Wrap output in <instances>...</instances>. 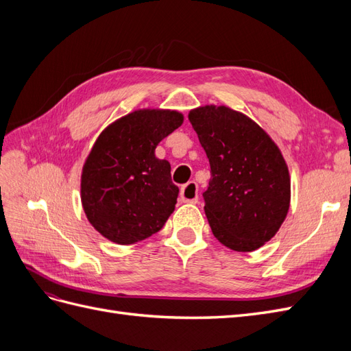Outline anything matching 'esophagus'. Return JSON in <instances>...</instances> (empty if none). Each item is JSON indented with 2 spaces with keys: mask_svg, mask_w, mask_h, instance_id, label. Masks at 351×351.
<instances>
[{
  "mask_svg": "<svg viewBox=\"0 0 351 351\" xmlns=\"http://www.w3.org/2000/svg\"><path fill=\"white\" fill-rule=\"evenodd\" d=\"M197 184L195 182H189L180 190V199L182 202H190V204H196L197 202Z\"/></svg>",
  "mask_w": 351,
  "mask_h": 351,
  "instance_id": "34e87169",
  "label": "esophagus"
}]
</instances>
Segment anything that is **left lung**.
<instances>
[{
    "label": "left lung",
    "instance_id": "obj_1",
    "mask_svg": "<svg viewBox=\"0 0 351 351\" xmlns=\"http://www.w3.org/2000/svg\"><path fill=\"white\" fill-rule=\"evenodd\" d=\"M210 165L205 214L215 239L236 252L269 241L290 208V174L278 146L247 115L205 105L189 112Z\"/></svg>",
    "mask_w": 351,
    "mask_h": 351
}]
</instances>
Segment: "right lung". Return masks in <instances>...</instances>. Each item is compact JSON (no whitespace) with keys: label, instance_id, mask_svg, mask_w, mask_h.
I'll return each mask as SVG.
<instances>
[{"label":"right lung","instance_id":"add662e5","mask_svg":"<svg viewBox=\"0 0 351 351\" xmlns=\"http://www.w3.org/2000/svg\"><path fill=\"white\" fill-rule=\"evenodd\" d=\"M182 124L177 111L139 110L99 134L84 162L80 192L84 214L104 237L133 244L164 227L178 187L155 147Z\"/></svg>","mask_w":351,"mask_h":351}]
</instances>
